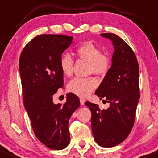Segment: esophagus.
Wrapping results in <instances>:
<instances>
[{
  "label": "esophagus",
  "mask_w": 158,
  "mask_h": 158,
  "mask_svg": "<svg viewBox=\"0 0 158 158\" xmlns=\"http://www.w3.org/2000/svg\"><path fill=\"white\" fill-rule=\"evenodd\" d=\"M80 103H81V105H84V103H85V99L83 98V97H81L80 98Z\"/></svg>",
  "instance_id": "34e87169"
}]
</instances>
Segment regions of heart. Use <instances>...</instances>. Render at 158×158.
Returning a JSON list of instances; mask_svg holds the SVG:
<instances>
[{"label": "heart", "mask_w": 158, "mask_h": 158, "mask_svg": "<svg viewBox=\"0 0 158 158\" xmlns=\"http://www.w3.org/2000/svg\"><path fill=\"white\" fill-rule=\"evenodd\" d=\"M76 54L81 60L88 62V74L105 76L110 71L111 59L107 54L91 42H86L76 48ZM74 61L69 54H64L59 61L61 73L65 77H71L73 72ZM97 87V81L93 77H76L68 84V90L80 97H87Z\"/></svg>", "instance_id": "b5f03b06"}]
</instances>
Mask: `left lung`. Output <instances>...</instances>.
I'll use <instances>...</instances> for the list:
<instances>
[{"label": "left lung", "mask_w": 158, "mask_h": 158, "mask_svg": "<svg viewBox=\"0 0 158 158\" xmlns=\"http://www.w3.org/2000/svg\"><path fill=\"white\" fill-rule=\"evenodd\" d=\"M100 35L113 42L114 52L110 71L95 94L110 107L100 110L89 101L85 105L91 111L94 140L102 147L111 148L123 142L134 126L140 97L139 68L134 52L124 40L113 33Z\"/></svg>", "instance_id": "1"}]
</instances>
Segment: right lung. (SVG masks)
Segmentation results:
<instances>
[{"label": "right lung", "instance_id": "obj_1", "mask_svg": "<svg viewBox=\"0 0 158 158\" xmlns=\"http://www.w3.org/2000/svg\"><path fill=\"white\" fill-rule=\"evenodd\" d=\"M73 37L44 34L24 47L19 61L25 108L36 138L53 150L65 148L70 142L68 122L80 106L78 97L67 94L64 104H55L53 95L63 87L59 67L61 54Z\"/></svg>", "mask_w": 158, "mask_h": 158}]
</instances>
